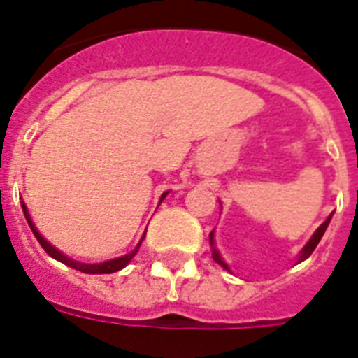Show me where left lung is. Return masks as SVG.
I'll list each match as a JSON object with an SVG mask.
<instances>
[{
	"mask_svg": "<svg viewBox=\"0 0 358 358\" xmlns=\"http://www.w3.org/2000/svg\"><path fill=\"white\" fill-rule=\"evenodd\" d=\"M330 218H332V214H330V216H328V218L324 220V224H322V226H320L319 229L315 231V235H313V237H311V241H309V243H307V245L303 246V250H301V254H300V260H298V262H303V260H306V258H309V256L313 254V250H315V248H317V245H319V241L322 239V235H324V231H327L328 224H330ZM208 237H210V245H213V260L216 262V264H220V266L224 267V269H227L226 262H224V260H222V258H220L218 250L214 248L213 233H210Z\"/></svg>",
	"mask_w": 358,
	"mask_h": 358,
	"instance_id": "8db88e82",
	"label": "left lung"
}]
</instances>
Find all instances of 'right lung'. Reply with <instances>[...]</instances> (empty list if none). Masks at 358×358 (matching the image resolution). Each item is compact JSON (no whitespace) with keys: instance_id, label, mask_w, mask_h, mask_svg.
<instances>
[{"instance_id":"add662e5","label":"right lung","mask_w":358,"mask_h":358,"mask_svg":"<svg viewBox=\"0 0 358 358\" xmlns=\"http://www.w3.org/2000/svg\"><path fill=\"white\" fill-rule=\"evenodd\" d=\"M165 195H166V193H165ZM165 195H163V197H165ZM163 197H161V199H163ZM22 210H24V216H26V220H28V224H30L31 231H34V235H36V239L39 241V245L43 246L45 252L49 254V256H52L55 260L62 262V264L73 267V269H78V271H81V273L102 275V273H115V271H119V269H123V267H125L127 264H129V262L132 260V258H134V254L138 252L140 243H142V241H144V237H145V235H144V237L140 239L138 246H136V248H134L132 252L127 254V256H121V258H115V260L104 262V264H79V262H73V260H70V258H66L64 254L58 252L55 246L49 245V243H47V241H45L43 237H41V235H39L38 229H36V227H34V224H31V220H30V216H28V210H26V206H24V203H22Z\"/></svg>"}]
</instances>
